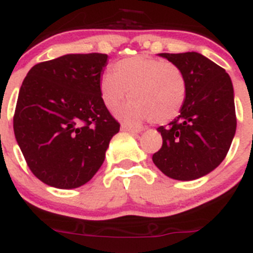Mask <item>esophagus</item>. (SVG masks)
<instances>
[{"label": "esophagus", "instance_id": "1", "mask_svg": "<svg viewBox=\"0 0 253 253\" xmlns=\"http://www.w3.org/2000/svg\"><path fill=\"white\" fill-rule=\"evenodd\" d=\"M121 128L124 129V131H128V132H131V133H134V134H137V133H141V129H138V128H134V127H131V126H128V125H122L121 126Z\"/></svg>", "mask_w": 253, "mask_h": 253}]
</instances>
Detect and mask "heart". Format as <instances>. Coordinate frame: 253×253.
Listing matches in <instances>:
<instances>
[{
    "label": "heart",
    "mask_w": 253,
    "mask_h": 253,
    "mask_svg": "<svg viewBox=\"0 0 253 253\" xmlns=\"http://www.w3.org/2000/svg\"><path fill=\"white\" fill-rule=\"evenodd\" d=\"M114 75L107 73L100 80V92L105 106L111 111L119 109L131 97L119 117L129 125L151 120L163 125L180 114L186 95L188 82L178 65L147 55H134L116 61Z\"/></svg>",
    "instance_id": "b5f03b06"
}]
</instances>
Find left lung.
<instances>
[{
	"mask_svg": "<svg viewBox=\"0 0 253 253\" xmlns=\"http://www.w3.org/2000/svg\"><path fill=\"white\" fill-rule=\"evenodd\" d=\"M178 65L188 82L180 115L158 127L163 144L153 163L169 178L194 180L225 159L236 132L234 87L224 68L195 51L159 54Z\"/></svg>",
	"mask_w": 253,
	"mask_h": 253,
	"instance_id": "1",
	"label": "left lung"
}]
</instances>
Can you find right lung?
<instances>
[{"label": "right lung", "mask_w": 253, "mask_h": 253, "mask_svg": "<svg viewBox=\"0 0 253 253\" xmlns=\"http://www.w3.org/2000/svg\"><path fill=\"white\" fill-rule=\"evenodd\" d=\"M106 61V54H67L36 64L22 83L14 136L27 166L46 185L87 183L120 131L100 92Z\"/></svg>", "instance_id": "obj_1"}]
</instances>
